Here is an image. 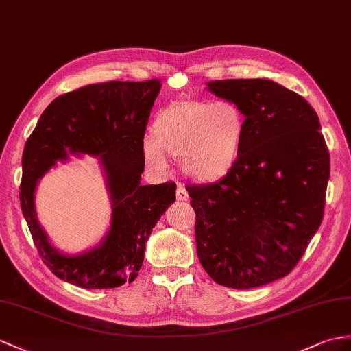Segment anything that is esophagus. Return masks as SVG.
Listing matches in <instances>:
<instances>
[{"instance_id": "1", "label": "esophagus", "mask_w": 351, "mask_h": 351, "mask_svg": "<svg viewBox=\"0 0 351 351\" xmlns=\"http://www.w3.org/2000/svg\"><path fill=\"white\" fill-rule=\"evenodd\" d=\"M176 198H177V201H187V199H189V195H187V191L184 189L183 184H178L177 186Z\"/></svg>"}]
</instances>
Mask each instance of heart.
<instances>
[{
    "instance_id": "1",
    "label": "heart",
    "mask_w": 351,
    "mask_h": 351,
    "mask_svg": "<svg viewBox=\"0 0 351 351\" xmlns=\"http://www.w3.org/2000/svg\"><path fill=\"white\" fill-rule=\"evenodd\" d=\"M244 135L245 117L232 101H180L159 111L143 153L158 173L168 169V156L192 180L215 183L235 165Z\"/></svg>"
}]
</instances>
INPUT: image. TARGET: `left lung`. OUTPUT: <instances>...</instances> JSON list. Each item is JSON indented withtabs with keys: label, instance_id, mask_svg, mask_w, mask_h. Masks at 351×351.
I'll list each match as a JSON object with an SVG mask.
<instances>
[{
	"label": "left lung",
	"instance_id": "1",
	"mask_svg": "<svg viewBox=\"0 0 351 351\" xmlns=\"http://www.w3.org/2000/svg\"><path fill=\"white\" fill-rule=\"evenodd\" d=\"M245 117L240 156L207 186H189L196 253L217 285L253 289L287 276L323 219L329 152L314 108L267 79L207 83Z\"/></svg>",
	"mask_w": 351,
	"mask_h": 351
}]
</instances>
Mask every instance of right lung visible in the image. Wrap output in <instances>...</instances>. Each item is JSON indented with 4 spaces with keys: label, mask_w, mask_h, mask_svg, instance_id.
I'll return each mask as SVG.
<instances>
[{
    "label": "right lung",
    "mask_w": 351,
    "mask_h": 351,
    "mask_svg": "<svg viewBox=\"0 0 351 351\" xmlns=\"http://www.w3.org/2000/svg\"><path fill=\"white\" fill-rule=\"evenodd\" d=\"M159 79L107 82L64 93L50 102L22 156L21 207L40 258L56 277L83 289H113L134 281L146 241L176 201V184L141 186L143 138ZM68 154L99 157L112 199L108 235L92 251L61 254L39 226L33 195L39 178Z\"/></svg>",
    "instance_id": "add662e5"
}]
</instances>
